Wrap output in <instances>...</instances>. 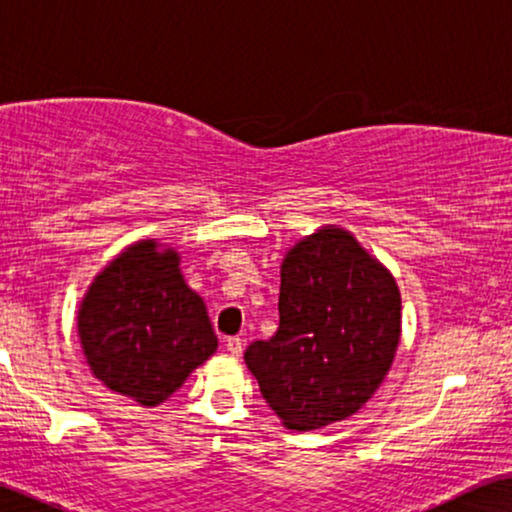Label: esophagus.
I'll use <instances>...</instances> for the list:
<instances>
[{
	"label": "esophagus",
	"instance_id": "obj_1",
	"mask_svg": "<svg viewBox=\"0 0 512 512\" xmlns=\"http://www.w3.org/2000/svg\"><path fill=\"white\" fill-rule=\"evenodd\" d=\"M227 351L231 356H241L243 353V339L241 337H229L227 339Z\"/></svg>",
	"mask_w": 512,
	"mask_h": 512
}]
</instances>
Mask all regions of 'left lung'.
<instances>
[{"mask_svg":"<svg viewBox=\"0 0 512 512\" xmlns=\"http://www.w3.org/2000/svg\"><path fill=\"white\" fill-rule=\"evenodd\" d=\"M400 290L335 224L292 245L281 264V323L245 349L262 398L290 431L356 414L391 370L400 342Z\"/></svg>","mask_w":512,"mask_h":512,"instance_id":"1","label":"left lung"}]
</instances>
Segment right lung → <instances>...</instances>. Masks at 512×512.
Segmentation results:
<instances>
[{
  "label": "right lung",
  "instance_id": "right-lung-1",
  "mask_svg": "<svg viewBox=\"0 0 512 512\" xmlns=\"http://www.w3.org/2000/svg\"><path fill=\"white\" fill-rule=\"evenodd\" d=\"M77 327L95 379L142 407L168 400L217 349L206 304L182 278L180 255L154 238L128 245L93 278Z\"/></svg>",
  "mask_w": 512,
  "mask_h": 512
}]
</instances>
